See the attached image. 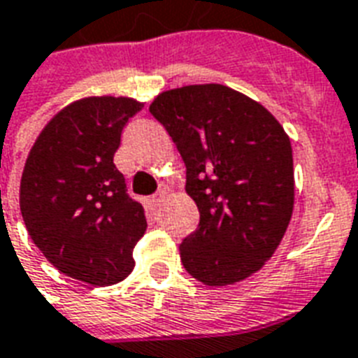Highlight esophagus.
I'll use <instances>...</instances> for the list:
<instances>
[{"label": "esophagus", "instance_id": "obj_1", "mask_svg": "<svg viewBox=\"0 0 358 358\" xmlns=\"http://www.w3.org/2000/svg\"><path fill=\"white\" fill-rule=\"evenodd\" d=\"M164 196H166L164 190H159V192H157V194H155V196H153V203H155V205H160V203H162V199H164Z\"/></svg>", "mask_w": 358, "mask_h": 358}]
</instances>
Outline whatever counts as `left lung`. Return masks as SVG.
I'll return each instance as SVG.
<instances>
[{"label": "left lung", "mask_w": 358, "mask_h": 358, "mask_svg": "<svg viewBox=\"0 0 358 358\" xmlns=\"http://www.w3.org/2000/svg\"><path fill=\"white\" fill-rule=\"evenodd\" d=\"M187 166L198 229L179 246L205 285L248 278L278 248L295 201L289 136L267 108L228 85H185L149 106Z\"/></svg>", "instance_id": "obj_1"}]
</instances>
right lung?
<instances>
[{
    "instance_id": "obj_1",
    "label": "right lung",
    "mask_w": 358,
    "mask_h": 358,
    "mask_svg": "<svg viewBox=\"0 0 358 358\" xmlns=\"http://www.w3.org/2000/svg\"><path fill=\"white\" fill-rule=\"evenodd\" d=\"M143 104L87 96L50 119L27 155L20 210L44 257L71 278L112 285L134 268L148 220L113 164L121 132Z\"/></svg>"
}]
</instances>
